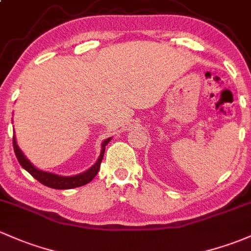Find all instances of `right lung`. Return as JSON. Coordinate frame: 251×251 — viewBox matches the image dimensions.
I'll use <instances>...</instances> for the list:
<instances>
[{"label":"right lung","instance_id":"obj_1","mask_svg":"<svg viewBox=\"0 0 251 251\" xmlns=\"http://www.w3.org/2000/svg\"><path fill=\"white\" fill-rule=\"evenodd\" d=\"M110 141H111V137H107V139H105L104 141L101 142L100 154H99L98 160L96 161L94 165L91 166L88 170H86L85 172H81V174L79 175H74V176H61V175L42 171V170L37 169L36 166L26 158V155L24 154L23 151L19 148L15 135L13 136V147H14L15 155H17L18 161L20 163V165L23 166L29 175H32L37 180H39L42 184L47 185V187L49 188H52V189H73V188H77L81 187V185L87 184V183H90L91 180L96 177V175L98 174L99 171V168H100L101 160H103L105 146H106Z\"/></svg>","mask_w":251,"mask_h":251}]
</instances>
